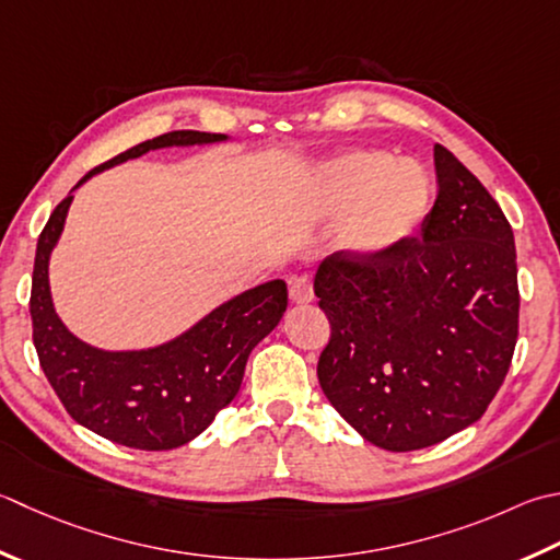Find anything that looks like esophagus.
Here are the masks:
<instances>
[{
    "instance_id": "1",
    "label": "esophagus",
    "mask_w": 560,
    "mask_h": 560,
    "mask_svg": "<svg viewBox=\"0 0 560 560\" xmlns=\"http://www.w3.org/2000/svg\"><path fill=\"white\" fill-rule=\"evenodd\" d=\"M289 295L293 303H311L315 295L311 273H293L289 279Z\"/></svg>"
}]
</instances>
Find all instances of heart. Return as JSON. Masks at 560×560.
I'll list each match as a JSON object with an SVG mask.
<instances>
[{"instance_id":"obj_1","label":"heart","mask_w":560,"mask_h":560,"mask_svg":"<svg viewBox=\"0 0 560 560\" xmlns=\"http://www.w3.org/2000/svg\"><path fill=\"white\" fill-rule=\"evenodd\" d=\"M430 206V179L415 162L388 152L354 150L315 174L308 211L315 218L347 213V243L359 252H381L408 237Z\"/></svg>"}]
</instances>
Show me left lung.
<instances>
[{"mask_svg": "<svg viewBox=\"0 0 560 560\" xmlns=\"http://www.w3.org/2000/svg\"><path fill=\"white\" fill-rule=\"evenodd\" d=\"M434 170L420 237L335 252L315 273L330 320L317 381L335 410L388 452L432 446L483 418L520 335L510 221L442 145Z\"/></svg>", "mask_w": 560, "mask_h": 560, "instance_id": "obj_1", "label": "left lung"}]
</instances>
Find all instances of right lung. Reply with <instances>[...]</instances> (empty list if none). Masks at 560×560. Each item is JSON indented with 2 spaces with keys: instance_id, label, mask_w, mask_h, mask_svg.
Returning <instances> with one entry per match:
<instances>
[{
  "instance_id": "right-lung-1",
  "label": "right lung",
  "mask_w": 560,
  "mask_h": 560,
  "mask_svg": "<svg viewBox=\"0 0 560 560\" xmlns=\"http://www.w3.org/2000/svg\"><path fill=\"white\" fill-rule=\"evenodd\" d=\"M223 138L201 130H172L98 164L77 186L148 150ZM70 201L72 196L55 206L33 261L28 308L43 374L70 418L108 442L142 452H167L191 442L237 396L249 352L287 311V283L277 279L245 291L170 345L148 352H102L65 330L50 301L48 257L62 233Z\"/></svg>"
}]
</instances>
